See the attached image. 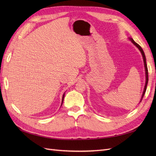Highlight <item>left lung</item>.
I'll list each match as a JSON object with an SVG mask.
<instances>
[{"instance_id": "obj_1", "label": "left lung", "mask_w": 156, "mask_h": 156, "mask_svg": "<svg viewBox=\"0 0 156 156\" xmlns=\"http://www.w3.org/2000/svg\"><path fill=\"white\" fill-rule=\"evenodd\" d=\"M129 40H130V41L132 42V43H133L136 48H137L139 49V51H140V53H141V54H142V55H143V60H144V68H145V73H146V83H145V87H144V91H143V95H142V98H141V100H140V102L142 101V99H143V96H144V94H145V92H146V87H147V84H148V68H147V64H146V56H145V55H144V51H143V49H142V48H141V47L138 44H136V42L132 39V38H129Z\"/></svg>"}]
</instances>
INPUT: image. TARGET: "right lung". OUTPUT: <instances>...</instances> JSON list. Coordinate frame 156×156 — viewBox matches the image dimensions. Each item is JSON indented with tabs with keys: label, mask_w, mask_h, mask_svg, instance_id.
Masks as SVG:
<instances>
[{
	"label": "right lung",
	"mask_w": 156,
	"mask_h": 156,
	"mask_svg": "<svg viewBox=\"0 0 156 156\" xmlns=\"http://www.w3.org/2000/svg\"><path fill=\"white\" fill-rule=\"evenodd\" d=\"M64 95H65V94H64V95H63V96H62V103H63V101H64Z\"/></svg>",
	"instance_id": "right-lung-1"
}]
</instances>
